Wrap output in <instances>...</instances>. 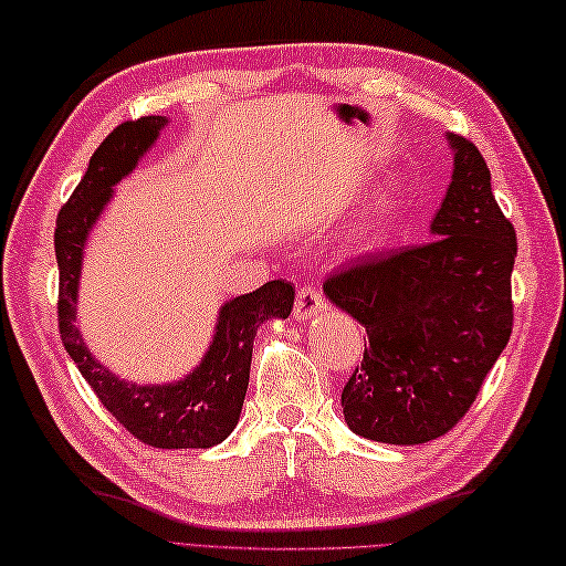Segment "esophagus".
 <instances>
[{
    "mask_svg": "<svg viewBox=\"0 0 566 566\" xmlns=\"http://www.w3.org/2000/svg\"><path fill=\"white\" fill-rule=\"evenodd\" d=\"M323 308H325L323 293L315 289V285H305V289L298 291V298H295L293 318L305 323V321H311L313 315H318Z\"/></svg>",
    "mask_w": 566,
    "mask_h": 566,
    "instance_id": "34e87169",
    "label": "esophagus"
}]
</instances>
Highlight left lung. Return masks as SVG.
Segmentation results:
<instances>
[{"mask_svg": "<svg viewBox=\"0 0 566 566\" xmlns=\"http://www.w3.org/2000/svg\"><path fill=\"white\" fill-rule=\"evenodd\" d=\"M454 164L430 241L365 258L323 285L368 333L340 402L365 440L422 444L458 424L512 333L517 235L478 146L448 134Z\"/></svg>", "mask_w": 566, "mask_h": 566, "instance_id": "left-lung-1", "label": "left lung"}]
</instances>
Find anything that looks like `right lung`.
I'll return each mask as SVG.
<instances>
[{
    "label": "right lung",
    "mask_w": 566,
    "mask_h": 566,
    "mask_svg": "<svg viewBox=\"0 0 566 566\" xmlns=\"http://www.w3.org/2000/svg\"><path fill=\"white\" fill-rule=\"evenodd\" d=\"M166 124V116H144L116 126L96 148L84 178L59 211L54 231L59 333L69 358L92 385L96 398L136 440L161 450H206L223 442L238 424L251 375L255 331L265 321L289 318L295 285L271 281L253 293L226 301L201 363L181 380L164 385L118 378L94 358L76 328L78 275L88 233L114 198V186L134 171Z\"/></svg>",
    "instance_id": "add662e5"
}]
</instances>
